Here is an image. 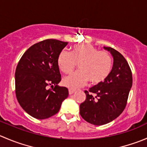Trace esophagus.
Returning a JSON list of instances; mask_svg holds the SVG:
<instances>
[{"label": "esophagus", "mask_w": 147, "mask_h": 147, "mask_svg": "<svg viewBox=\"0 0 147 147\" xmlns=\"http://www.w3.org/2000/svg\"><path fill=\"white\" fill-rule=\"evenodd\" d=\"M75 92V90L69 89V95H72V94H73Z\"/></svg>", "instance_id": "34e87169"}]
</instances>
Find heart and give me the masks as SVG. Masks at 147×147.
I'll list each match as a JSON object with an SVG mask.
<instances>
[{"label":"heart","instance_id":"1","mask_svg":"<svg viewBox=\"0 0 147 147\" xmlns=\"http://www.w3.org/2000/svg\"><path fill=\"white\" fill-rule=\"evenodd\" d=\"M78 63V69L62 80V83L72 89L82 87L88 80L92 84L103 82L112 69L111 57L105 51H99L90 44H80L72 52L63 49L59 54L57 64L64 73H70Z\"/></svg>","mask_w":147,"mask_h":147}]
</instances>
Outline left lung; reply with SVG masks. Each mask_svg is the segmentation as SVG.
Here are the masks:
<instances>
[{
    "instance_id": "1",
    "label": "left lung",
    "mask_w": 147,
    "mask_h": 147,
    "mask_svg": "<svg viewBox=\"0 0 147 147\" xmlns=\"http://www.w3.org/2000/svg\"><path fill=\"white\" fill-rule=\"evenodd\" d=\"M103 49L113 58L111 71L103 82L85 91L86 99L80 105L82 119L95 126L106 124L121 114L132 87V73L126 59L113 48Z\"/></svg>"
}]
</instances>
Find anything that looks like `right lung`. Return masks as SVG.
<instances>
[{
	"mask_svg": "<svg viewBox=\"0 0 147 147\" xmlns=\"http://www.w3.org/2000/svg\"><path fill=\"white\" fill-rule=\"evenodd\" d=\"M67 42L47 39L28 48L20 59L15 73L16 95L21 108L37 119L54 116L69 95L61 87L57 58ZM55 87L52 90L47 86Z\"/></svg>",
	"mask_w": 147,
	"mask_h": 147,
	"instance_id": "obj_1",
	"label": "right lung"
}]
</instances>
